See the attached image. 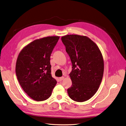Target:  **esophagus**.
Wrapping results in <instances>:
<instances>
[{
  "label": "esophagus",
  "mask_w": 126,
  "mask_h": 126,
  "mask_svg": "<svg viewBox=\"0 0 126 126\" xmlns=\"http://www.w3.org/2000/svg\"><path fill=\"white\" fill-rule=\"evenodd\" d=\"M64 77H60L59 78V80H60V81H62V80H63L64 79Z\"/></svg>",
  "instance_id": "obj_1"
}]
</instances>
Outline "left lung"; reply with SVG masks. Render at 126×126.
Listing matches in <instances>:
<instances>
[{
    "label": "left lung",
    "instance_id": "left-lung-1",
    "mask_svg": "<svg viewBox=\"0 0 126 126\" xmlns=\"http://www.w3.org/2000/svg\"><path fill=\"white\" fill-rule=\"evenodd\" d=\"M62 40L72 63L69 76L72 86L67 90L75 101L89 100L96 94L102 81L104 63L97 45L85 36L68 35Z\"/></svg>",
    "mask_w": 126,
    "mask_h": 126
}]
</instances>
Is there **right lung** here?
I'll return each instance as SVG.
<instances>
[{
	"label": "right lung",
	"mask_w": 126,
	"mask_h": 126,
	"mask_svg": "<svg viewBox=\"0 0 126 126\" xmlns=\"http://www.w3.org/2000/svg\"><path fill=\"white\" fill-rule=\"evenodd\" d=\"M59 36L36 39L23 48L16 64L18 80L25 92L33 100L41 101L50 97L57 83L52 77L51 54Z\"/></svg>",
	"instance_id": "1"
}]
</instances>
